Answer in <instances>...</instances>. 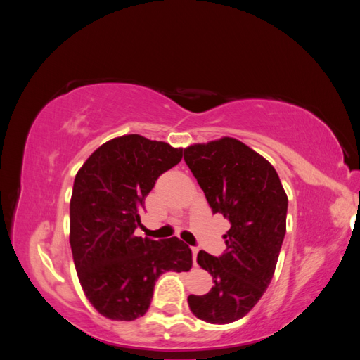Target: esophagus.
I'll return each mask as SVG.
<instances>
[{
  "label": "esophagus",
  "instance_id": "esophagus-1",
  "mask_svg": "<svg viewBox=\"0 0 360 360\" xmlns=\"http://www.w3.org/2000/svg\"><path fill=\"white\" fill-rule=\"evenodd\" d=\"M198 248H192V258H193V263L197 261V255H198Z\"/></svg>",
  "mask_w": 360,
  "mask_h": 360
}]
</instances>
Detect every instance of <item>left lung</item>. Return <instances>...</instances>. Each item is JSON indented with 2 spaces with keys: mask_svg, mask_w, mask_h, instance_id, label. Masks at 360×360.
I'll list each match as a JSON object with an SVG mask.
<instances>
[{
  "mask_svg": "<svg viewBox=\"0 0 360 360\" xmlns=\"http://www.w3.org/2000/svg\"><path fill=\"white\" fill-rule=\"evenodd\" d=\"M184 162L213 213L231 224L221 257L198 252V264L214 284L202 296L191 294L188 303L197 319L228 324L255 307L274 278L287 230L288 198L271 163L236 138L189 146Z\"/></svg>",
  "mask_w": 360,
  "mask_h": 360,
  "instance_id": "obj_1",
  "label": "left lung"
}]
</instances>
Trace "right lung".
I'll use <instances>...</instances> for the list:
<instances>
[{
    "label": "right lung",
    "instance_id": "1",
    "mask_svg": "<svg viewBox=\"0 0 360 360\" xmlns=\"http://www.w3.org/2000/svg\"><path fill=\"white\" fill-rule=\"evenodd\" d=\"M183 148L141 135L106 141L84 162L70 198V248L85 297L115 321L148 311L163 271H188L192 252L180 238L136 237L139 213L160 174Z\"/></svg>",
    "mask_w": 360,
    "mask_h": 360
}]
</instances>
